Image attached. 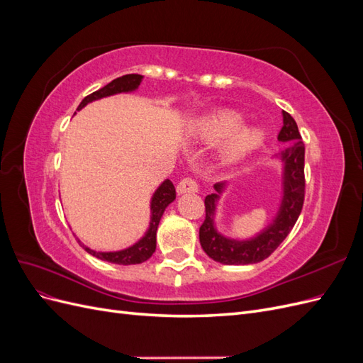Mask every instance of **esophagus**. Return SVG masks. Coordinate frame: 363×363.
<instances>
[{
	"instance_id": "obj_1",
	"label": "esophagus",
	"mask_w": 363,
	"mask_h": 363,
	"mask_svg": "<svg viewBox=\"0 0 363 363\" xmlns=\"http://www.w3.org/2000/svg\"><path fill=\"white\" fill-rule=\"evenodd\" d=\"M199 192V184H196L195 180L192 179H183L179 184H177V194L183 195V194H195Z\"/></svg>"
}]
</instances>
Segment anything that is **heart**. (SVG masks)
I'll list each match as a JSON object with an SVG mask.
<instances>
[{"label":"heart","mask_w":363,"mask_h":363,"mask_svg":"<svg viewBox=\"0 0 363 363\" xmlns=\"http://www.w3.org/2000/svg\"><path fill=\"white\" fill-rule=\"evenodd\" d=\"M242 125V115L230 108H223L196 121L195 135L207 142L228 136L221 148V160L233 164L252 155L267 140V133L262 128Z\"/></svg>","instance_id":"heart-1"}]
</instances>
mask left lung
<instances>
[{
	"label": "left lung",
	"mask_w": 363,
	"mask_h": 363,
	"mask_svg": "<svg viewBox=\"0 0 363 363\" xmlns=\"http://www.w3.org/2000/svg\"><path fill=\"white\" fill-rule=\"evenodd\" d=\"M283 127L279 140L284 150L276 156L281 164V196L277 213L271 221L251 238L239 239L219 232L215 216L218 203L228 188V183L213 186L215 194L206 196V219L200 227V244L206 255L223 265H251L265 260L289 235L298 219L304 201V144L295 119L281 112Z\"/></svg>",
	"instance_id": "obj_1"
}]
</instances>
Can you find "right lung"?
I'll return each instance as SVG.
<instances>
[{"label":"right lung","mask_w":363,"mask_h":363,"mask_svg":"<svg viewBox=\"0 0 363 363\" xmlns=\"http://www.w3.org/2000/svg\"><path fill=\"white\" fill-rule=\"evenodd\" d=\"M142 80H144V75H139V74H127V75L119 77V79H115L113 82L101 87L100 91H95L94 94L87 95L80 103V106L77 107V111H82L84 106H87L92 101L101 100V98H106V96L135 92L138 91ZM174 200H175V188L172 182L168 179L163 180L157 186V189L155 191V194H152L150 200V225L147 228V232L140 239H138L133 245L123 250H116V251H96V250H92L91 247L84 245L80 239L79 242L87 252H89V255L95 256L96 259L116 263V265H138V263L148 260L152 256V252L156 251V233H157L159 223L163 216L164 208H167Z\"/></svg>","instance_id":"right-lung-1"}]
</instances>
